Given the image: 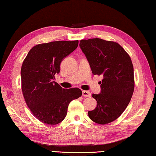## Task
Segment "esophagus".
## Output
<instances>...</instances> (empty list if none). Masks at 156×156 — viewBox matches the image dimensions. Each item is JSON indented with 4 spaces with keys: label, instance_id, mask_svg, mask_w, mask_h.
Here are the masks:
<instances>
[{
    "label": "esophagus",
    "instance_id": "1",
    "mask_svg": "<svg viewBox=\"0 0 156 156\" xmlns=\"http://www.w3.org/2000/svg\"><path fill=\"white\" fill-rule=\"evenodd\" d=\"M83 96L84 97H89L91 96V93L88 91H83Z\"/></svg>",
    "mask_w": 156,
    "mask_h": 156
}]
</instances>
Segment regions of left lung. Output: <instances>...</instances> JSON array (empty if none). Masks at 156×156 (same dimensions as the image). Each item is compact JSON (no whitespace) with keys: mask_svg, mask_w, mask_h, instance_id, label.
I'll list each match as a JSON object with an SVG mask.
<instances>
[{"mask_svg":"<svg viewBox=\"0 0 156 156\" xmlns=\"http://www.w3.org/2000/svg\"><path fill=\"white\" fill-rule=\"evenodd\" d=\"M80 47L85 54L94 75H102L101 93L92 94L97 106L88 112L94 122L106 125L124 112L134 91L133 66L129 55L119 44L100 38L81 40Z\"/></svg>","mask_w":156,"mask_h":156,"instance_id":"obj_1","label":"left lung"}]
</instances>
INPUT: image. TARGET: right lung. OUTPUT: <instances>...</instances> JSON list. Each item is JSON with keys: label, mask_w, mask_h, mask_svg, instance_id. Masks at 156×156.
<instances>
[{"label": "right lung", "mask_w": 156, "mask_h": 156, "mask_svg": "<svg viewBox=\"0 0 156 156\" xmlns=\"http://www.w3.org/2000/svg\"><path fill=\"white\" fill-rule=\"evenodd\" d=\"M78 41H54L30 49L21 67V89L32 114L49 125L61 122L69 104L82 96L78 88L63 89L54 81L65 57L77 48Z\"/></svg>", "instance_id": "add662e5"}]
</instances>
